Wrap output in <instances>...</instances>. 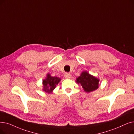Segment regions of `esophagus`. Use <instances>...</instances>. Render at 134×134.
I'll list each match as a JSON object with an SVG mask.
<instances>
[{
  "label": "esophagus",
  "mask_w": 134,
  "mask_h": 134,
  "mask_svg": "<svg viewBox=\"0 0 134 134\" xmlns=\"http://www.w3.org/2000/svg\"><path fill=\"white\" fill-rule=\"evenodd\" d=\"M64 77H65V78L67 79H69L71 77V74L70 73H66L65 74V75H64Z\"/></svg>",
  "instance_id": "obj_1"
}]
</instances>
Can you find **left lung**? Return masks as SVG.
<instances>
[{"instance_id": "left-lung-1", "label": "left lung", "mask_w": 134, "mask_h": 134, "mask_svg": "<svg viewBox=\"0 0 134 134\" xmlns=\"http://www.w3.org/2000/svg\"><path fill=\"white\" fill-rule=\"evenodd\" d=\"M99 80L87 71H83L77 78L76 82L81 85L85 92H90L98 89Z\"/></svg>"}]
</instances>
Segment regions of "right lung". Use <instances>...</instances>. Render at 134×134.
<instances>
[{
    "mask_svg": "<svg viewBox=\"0 0 134 134\" xmlns=\"http://www.w3.org/2000/svg\"><path fill=\"white\" fill-rule=\"evenodd\" d=\"M61 81V79L57 77H52L50 74H47L46 79L43 80V91L47 93H51L55 88L56 85Z\"/></svg>",
    "mask_w": 134,
    "mask_h": 134,
    "instance_id": "1",
    "label": "right lung"
}]
</instances>
